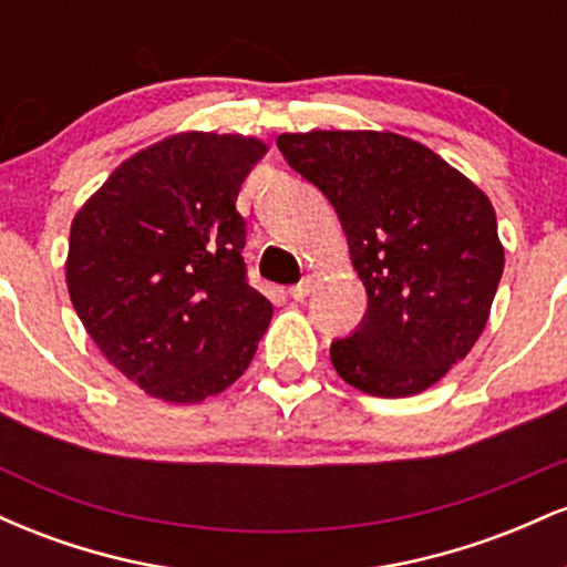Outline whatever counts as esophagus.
<instances>
[{
  "instance_id": "esophagus-1",
  "label": "esophagus",
  "mask_w": 567,
  "mask_h": 567,
  "mask_svg": "<svg viewBox=\"0 0 567 567\" xmlns=\"http://www.w3.org/2000/svg\"><path fill=\"white\" fill-rule=\"evenodd\" d=\"M288 292H290L292 301H303V298L311 292V279H301V282L292 285V288H290Z\"/></svg>"
}]
</instances>
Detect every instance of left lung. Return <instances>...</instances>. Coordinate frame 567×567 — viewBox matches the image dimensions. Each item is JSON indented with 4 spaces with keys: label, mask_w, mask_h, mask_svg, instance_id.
<instances>
[{
    "label": "left lung",
    "mask_w": 567,
    "mask_h": 567,
    "mask_svg": "<svg viewBox=\"0 0 567 567\" xmlns=\"http://www.w3.org/2000/svg\"><path fill=\"white\" fill-rule=\"evenodd\" d=\"M277 148L315 184L349 239L368 311L330 343L343 381L410 396L470 354L504 271L491 199L432 148L394 133H285Z\"/></svg>",
    "instance_id": "obj_1"
}]
</instances>
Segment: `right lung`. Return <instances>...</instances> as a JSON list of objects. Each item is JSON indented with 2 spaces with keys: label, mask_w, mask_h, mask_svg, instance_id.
Returning a JSON list of instances; mask_svg holds the SVG:
<instances>
[{
  "label": "right lung",
  "mask_w": 567,
  "mask_h": 567,
  "mask_svg": "<svg viewBox=\"0 0 567 567\" xmlns=\"http://www.w3.org/2000/svg\"><path fill=\"white\" fill-rule=\"evenodd\" d=\"M264 154L245 135H173L122 162L71 224V303L103 357L152 396L186 405L224 392L269 328L237 213Z\"/></svg>",
  "instance_id": "1"
}]
</instances>
